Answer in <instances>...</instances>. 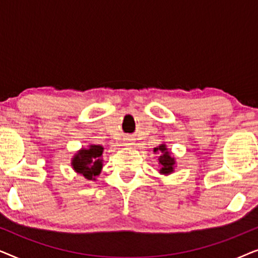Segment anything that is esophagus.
Listing matches in <instances>:
<instances>
[{
  "label": "esophagus",
  "mask_w": 258,
  "mask_h": 258,
  "mask_svg": "<svg viewBox=\"0 0 258 258\" xmlns=\"http://www.w3.org/2000/svg\"><path fill=\"white\" fill-rule=\"evenodd\" d=\"M124 144L125 147H132V146H134V139H132V137H125L124 139Z\"/></svg>",
  "instance_id": "obj_1"
}]
</instances>
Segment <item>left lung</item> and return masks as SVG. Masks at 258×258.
<instances>
[{
    "instance_id": "1",
    "label": "left lung",
    "mask_w": 258,
    "mask_h": 258,
    "mask_svg": "<svg viewBox=\"0 0 258 258\" xmlns=\"http://www.w3.org/2000/svg\"><path fill=\"white\" fill-rule=\"evenodd\" d=\"M155 154H160L158 156V164H160V171L161 175H170L175 171L176 167V160L175 157L172 156L171 151L167 148V144L162 143L160 146L154 148Z\"/></svg>"
}]
</instances>
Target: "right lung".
<instances>
[{"label":"right lung","instance_id":"obj_1","mask_svg":"<svg viewBox=\"0 0 258 258\" xmlns=\"http://www.w3.org/2000/svg\"><path fill=\"white\" fill-rule=\"evenodd\" d=\"M103 146L100 144H89L87 148H81L72 158V168L87 181H96L103 168Z\"/></svg>","mask_w":258,"mask_h":258}]
</instances>
